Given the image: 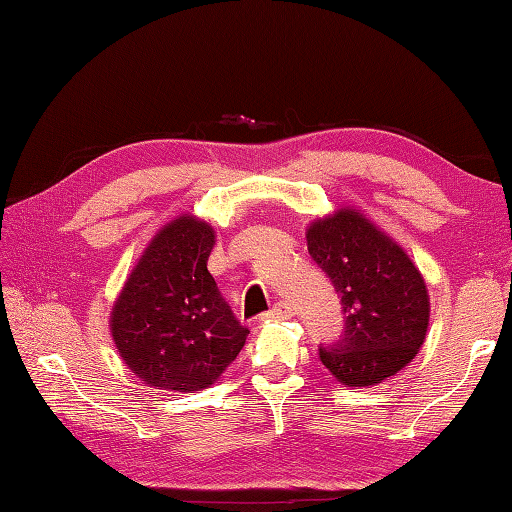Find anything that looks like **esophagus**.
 <instances>
[{
  "label": "esophagus",
  "mask_w": 512,
  "mask_h": 512,
  "mask_svg": "<svg viewBox=\"0 0 512 512\" xmlns=\"http://www.w3.org/2000/svg\"><path fill=\"white\" fill-rule=\"evenodd\" d=\"M292 317H295V308H292L288 301H279V303H275V306L270 308V310L264 314V319H277V321L292 319Z\"/></svg>",
  "instance_id": "esophagus-1"
}]
</instances>
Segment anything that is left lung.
<instances>
[{
    "label": "left lung",
    "instance_id": "obj_1",
    "mask_svg": "<svg viewBox=\"0 0 512 512\" xmlns=\"http://www.w3.org/2000/svg\"><path fill=\"white\" fill-rule=\"evenodd\" d=\"M308 253L341 299L343 334L319 345L343 385L367 387L400 372L427 336L429 295L420 270L394 239L354 209L308 228Z\"/></svg>",
    "mask_w": 512,
    "mask_h": 512
}]
</instances>
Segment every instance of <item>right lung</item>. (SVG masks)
I'll return each instance as SVG.
<instances>
[{"instance_id":"1","label":"right lung","mask_w":512,"mask_h":512,"mask_svg":"<svg viewBox=\"0 0 512 512\" xmlns=\"http://www.w3.org/2000/svg\"><path fill=\"white\" fill-rule=\"evenodd\" d=\"M213 228L182 215L140 257L112 310L125 365L158 389L200 391L235 361L248 336L206 268Z\"/></svg>"}]
</instances>
